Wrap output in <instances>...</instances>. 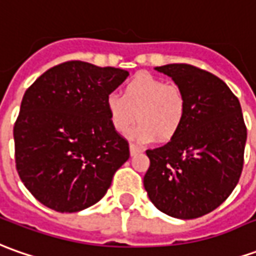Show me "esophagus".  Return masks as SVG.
Returning a JSON list of instances; mask_svg holds the SVG:
<instances>
[{
  "instance_id": "esophagus-1",
  "label": "esophagus",
  "mask_w": 256,
  "mask_h": 256,
  "mask_svg": "<svg viewBox=\"0 0 256 256\" xmlns=\"http://www.w3.org/2000/svg\"><path fill=\"white\" fill-rule=\"evenodd\" d=\"M142 148L140 147H137L134 144H130V156H136V154H138V152H142Z\"/></svg>"
}]
</instances>
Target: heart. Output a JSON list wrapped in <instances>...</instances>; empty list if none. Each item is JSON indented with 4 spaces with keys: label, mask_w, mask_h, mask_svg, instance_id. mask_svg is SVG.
Returning <instances> with one entry per match:
<instances>
[{
    "label": "heart",
    "mask_w": 256,
    "mask_h": 256,
    "mask_svg": "<svg viewBox=\"0 0 256 256\" xmlns=\"http://www.w3.org/2000/svg\"><path fill=\"white\" fill-rule=\"evenodd\" d=\"M106 112L112 128L118 133L128 132V137L138 142H151L175 138L186 119V96L176 84L148 72H138L123 86L122 95L109 94L105 99Z\"/></svg>",
    "instance_id": "heart-1"
}]
</instances>
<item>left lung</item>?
Masks as SVG:
<instances>
[{"label": "left lung", "mask_w": 256, "mask_h": 256, "mask_svg": "<svg viewBox=\"0 0 256 256\" xmlns=\"http://www.w3.org/2000/svg\"><path fill=\"white\" fill-rule=\"evenodd\" d=\"M186 96L184 126L162 147L147 150L144 188L165 214L189 220L213 212L237 186L246 128L238 98L214 74L190 64L156 67Z\"/></svg>", "instance_id": "obj_1"}]
</instances>
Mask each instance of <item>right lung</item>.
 Wrapping results in <instances>:
<instances>
[{
  "mask_svg": "<svg viewBox=\"0 0 256 256\" xmlns=\"http://www.w3.org/2000/svg\"><path fill=\"white\" fill-rule=\"evenodd\" d=\"M126 70L66 62L26 90L14 126L19 178L42 204L76 213L99 202L130 157L105 99Z\"/></svg>",
  "mask_w": 256,
  "mask_h": 256,
  "instance_id": "add662e5",
  "label": "right lung"
}]
</instances>
